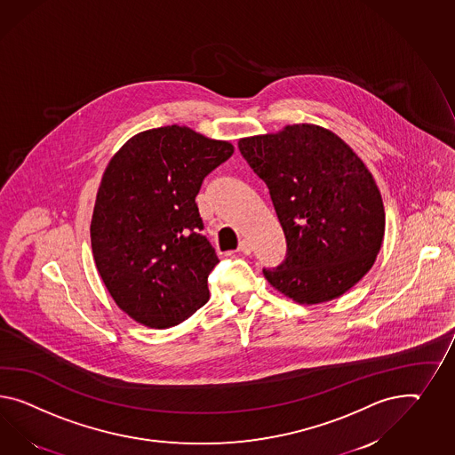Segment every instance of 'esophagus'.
Returning a JSON list of instances; mask_svg holds the SVG:
<instances>
[{
	"instance_id": "esophagus-1",
	"label": "esophagus",
	"mask_w": 455,
	"mask_h": 455,
	"mask_svg": "<svg viewBox=\"0 0 455 455\" xmlns=\"http://www.w3.org/2000/svg\"><path fill=\"white\" fill-rule=\"evenodd\" d=\"M238 250L242 251V253H245V255H250L251 253V243L250 242H246V240H243V242H240V245H238Z\"/></svg>"
}]
</instances>
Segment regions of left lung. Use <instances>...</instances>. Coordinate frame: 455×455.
Here are the masks:
<instances>
[{
  "mask_svg": "<svg viewBox=\"0 0 455 455\" xmlns=\"http://www.w3.org/2000/svg\"><path fill=\"white\" fill-rule=\"evenodd\" d=\"M267 184L286 255L265 278L301 305L331 301L372 267L384 236V205L372 175L344 140L313 124L240 139Z\"/></svg>",
  "mask_w": 455,
  "mask_h": 455,
  "instance_id": "obj_1",
  "label": "left lung"
}]
</instances>
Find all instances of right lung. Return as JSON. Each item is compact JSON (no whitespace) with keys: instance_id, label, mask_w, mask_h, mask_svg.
<instances>
[{"instance_id":"obj_1","label":"right lung","mask_w":455,"mask_h":455,"mask_svg":"<svg viewBox=\"0 0 455 455\" xmlns=\"http://www.w3.org/2000/svg\"><path fill=\"white\" fill-rule=\"evenodd\" d=\"M234 154L230 142L167 125L132 137L112 157L91 221L99 275L117 307L150 328H171L209 301L220 261L196 196Z\"/></svg>"}]
</instances>
